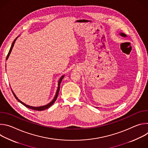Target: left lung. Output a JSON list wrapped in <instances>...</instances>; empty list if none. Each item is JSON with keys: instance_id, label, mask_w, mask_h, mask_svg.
<instances>
[{"instance_id": "8db88e82", "label": "left lung", "mask_w": 148, "mask_h": 148, "mask_svg": "<svg viewBox=\"0 0 148 148\" xmlns=\"http://www.w3.org/2000/svg\"><path fill=\"white\" fill-rule=\"evenodd\" d=\"M121 36H123V37H126V35L125 34H124V33H121L120 34H119Z\"/></svg>"}]
</instances>
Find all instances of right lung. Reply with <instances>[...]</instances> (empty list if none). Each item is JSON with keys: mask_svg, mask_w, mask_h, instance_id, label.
I'll list each match as a JSON object with an SVG mask.
<instances>
[{"mask_svg": "<svg viewBox=\"0 0 148 148\" xmlns=\"http://www.w3.org/2000/svg\"><path fill=\"white\" fill-rule=\"evenodd\" d=\"M17 37H16V38L14 39V40L13 41V42L12 43V46H11V47H10V50H9V53H8V56H7L6 60H8V57H9V55H10L11 51H12V49H13V46H14V43H15L16 40H17ZM64 75H62V76L60 78V79H59V81H58V88H57V92H56V95H55L54 98H53V99L50 103H49L47 104L46 105H44V106H41V107H32V106H29V105H26V103H23L22 101H21L20 99H18L17 98V97L16 96V95L14 94V93L13 92V91L12 90V92H13V94L14 97L16 98V99L19 102H20L21 103H22L23 105H25V106L27 108H29L32 109V110H36V111H43V110H46V109L49 108V107H50L51 106V105L54 103V102L56 101V99H57V97H58V93H59V91H60V84H61V82L62 78H64Z\"/></svg>", "mask_w": 148, "mask_h": 148, "instance_id": "1", "label": "right lung"}]
</instances>
